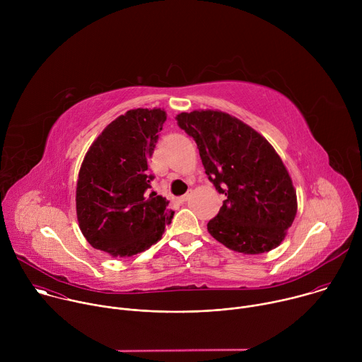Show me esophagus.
Listing matches in <instances>:
<instances>
[{"label": "esophagus", "mask_w": 362, "mask_h": 362, "mask_svg": "<svg viewBox=\"0 0 362 362\" xmlns=\"http://www.w3.org/2000/svg\"><path fill=\"white\" fill-rule=\"evenodd\" d=\"M190 196H192V190H190V192H187L186 194L180 196V197H179V202H180V203H186V202L190 199Z\"/></svg>", "instance_id": "34e87169"}]
</instances>
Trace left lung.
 <instances>
[{
	"mask_svg": "<svg viewBox=\"0 0 362 362\" xmlns=\"http://www.w3.org/2000/svg\"><path fill=\"white\" fill-rule=\"evenodd\" d=\"M194 139L204 173L219 193L222 208L208 223L228 249L257 255L282 243L298 209L292 179L272 144L242 120L221 110L176 116Z\"/></svg>",
	"mask_w": 362,
	"mask_h": 362,
	"instance_id": "left-lung-1",
	"label": "left lung"
}]
</instances>
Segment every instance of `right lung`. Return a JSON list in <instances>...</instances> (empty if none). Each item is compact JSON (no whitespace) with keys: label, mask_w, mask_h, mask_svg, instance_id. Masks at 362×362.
<instances>
[{"label":"right lung","mask_w":362,"mask_h":362,"mask_svg":"<svg viewBox=\"0 0 362 362\" xmlns=\"http://www.w3.org/2000/svg\"><path fill=\"white\" fill-rule=\"evenodd\" d=\"M166 120L163 109H133L91 143L81 163L76 212L87 242L113 257L144 252L162 239L173 211L148 193V160Z\"/></svg>","instance_id":"obj_1"}]
</instances>
